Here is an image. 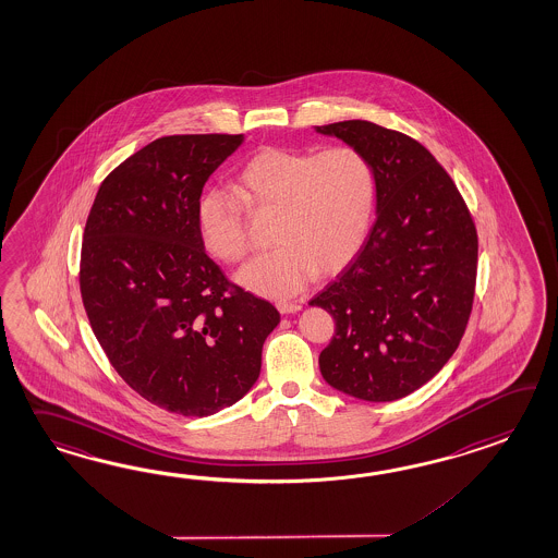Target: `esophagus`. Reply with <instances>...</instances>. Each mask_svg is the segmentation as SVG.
<instances>
[{
    "instance_id": "34e87169",
    "label": "esophagus",
    "mask_w": 558,
    "mask_h": 558,
    "mask_svg": "<svg viewBox=\"0 0 558 558\" xmlns=\"http://www.w3.org/2000/svg\"><path fill=\"white\" fill-rule=\"evenodd\" d=\"M277 310H279V313H283V315H289V313H298L301 310V305L299 303H291V301H279Z\"/></svg>"
}]
</instances>
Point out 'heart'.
I'll return each mask as SVG.
<instances>
[{
	"mask_svg": "<svg viewBox=\"0 0 558 558\" xmlns=\"http://www.w3.org/2000/svg\"><path fill=\"white\" fill-rule=\"evenodd\" d=\"M236 186L248 207L277 210V246L234 275L239 286L260 298H295L317 271L345 267L362 248L376 207V172L353 146L319 153L265 146L246 160ZM196 222L213 257L225 263L245 257V213L236 196L210 189L198 201Z\"/></svg>",
	"mask_w": 558,
	"mask_h": 558,
	"instance_id": "obj_1",
	"label": "heart"
}]
</instances>
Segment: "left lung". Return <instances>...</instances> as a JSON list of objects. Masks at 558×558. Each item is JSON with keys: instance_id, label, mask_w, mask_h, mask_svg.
I'll return each instance as SVG.
<instances>
[{"instance_id": "obj_1", "label": "left lung", "mask_w": 558, "mask_h": 558, "mask_svg": "<svg viewBox=\"0 0 558 558\" xmlns=\"http://www.w3.org/2000/svg\"><path fill=\"white\" fill-rule=\"evenodd\" d=\"M315 130L369 158L377 213L357 255L310 301L336 322L319 369L357 400L393 402L460 345L476 286V227L450 174L414 138L367 120Z\"/></svg>"}]
</instances>
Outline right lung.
<instances>
[{
	"label": "right lung",
	"mask_w": 558,
	"mask_h": 558,
	"mask_svg": "<svg viewBox=\"0 0 558 558\" xmlns=\"http://www.w3.org/2000/svg\"><path fill=\"white\" fill-rule=\"evenodd\" d=\"M243 134L146 144L98 189L84 229L80 291L120 377L172 414H217L260 374L279 324L269 301L229 283L205 253L196 208Z\"/></svg>",
	"instance_id": "right-lung-1"
}]
</instances>
